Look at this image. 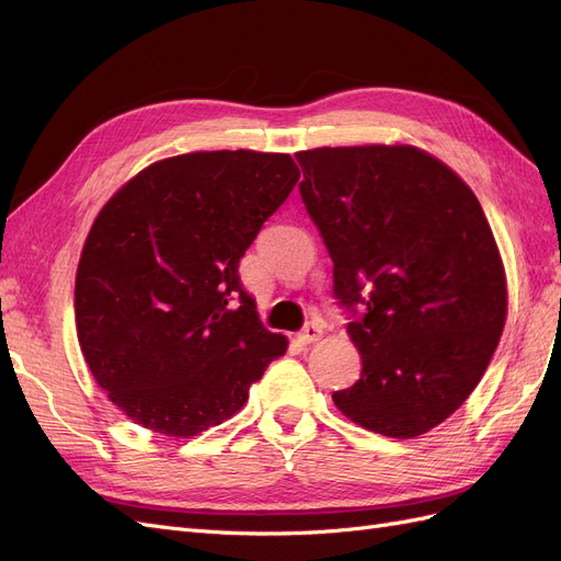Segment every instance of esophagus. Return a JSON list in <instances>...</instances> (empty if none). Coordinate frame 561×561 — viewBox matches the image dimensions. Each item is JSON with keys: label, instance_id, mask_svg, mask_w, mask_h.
<instances>
[{"label": "esophagus", "instance_id": "obj_1", "mask_svg": "<svg viewBox=\"0 0 561 561\" xmlns=\"http://www.w3.org/2000/svg\"><path fill=\"white\" fill-rule=\"evenodd\" d=\"M320 336H322V328L318 325V322H309V325L299 332V342L301 344H316Z\"/></svg>", "mask_w": 561, "mask_h": 561}]
</instances>
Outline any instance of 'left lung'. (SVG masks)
I'll return each mask as SVG.
<instances>
[{
  "instance_id": "8db88e82",
  "label": "left lung",
  "mask_w": 561,
  "mask_h": 561,
  "mask_svg": "<svg viewBox=\"0 0 561 561\" xmlns=\"http://www.w3.org/2000/svg\"><path fill=\"white\" fill-rule=\"evenodd\" d=\"M299 192L334 262L360 379L332 396L358 426L410 439L480 383L507 318L501 252L478 196L414 145L297 151Z\"/></svg>"
}]
</instances>
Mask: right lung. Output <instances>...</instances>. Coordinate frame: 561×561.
I'll return each instance as SVG.
<instances>
[{
    "instance_id": "right-lung-1",
    "label": "right lung",
    "mask_w": 561,
    "mask_h": 561,
    "mask_svg": "<svg viewBox=\"0 0 561 561\" xmlns=\"http://www.w3.org/2000/svg\"><path fill=\"white\" fill-rule=\"evenodd\" d=\"M297 180L290 154L192 151L147 165L98 213L77 266V339L133 423L178 439L219 426L287 351L239 262Z\"/></svg>"
}]
</instances>
